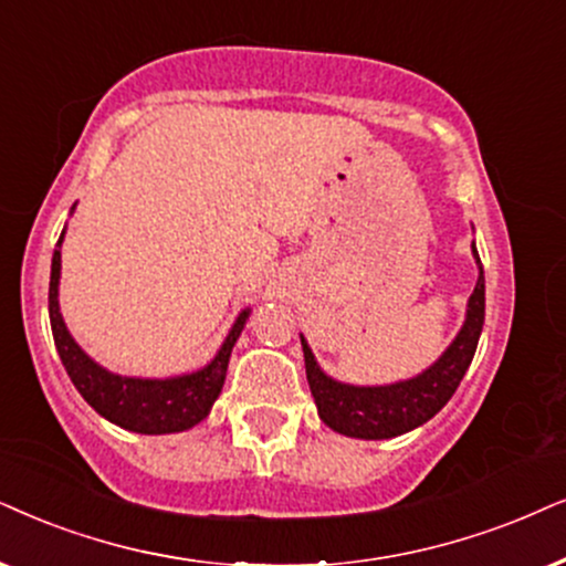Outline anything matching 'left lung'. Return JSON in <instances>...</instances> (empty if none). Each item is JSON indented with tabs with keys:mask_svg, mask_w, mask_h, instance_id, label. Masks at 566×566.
Instances as JSON below:
<instances>
[{
	"mask_svg": "<svg viewBox=\"0 0 566 566\" xmlns=\"http://www.w3.org/2000/svg\"><path fill=\"white\" fill-rule=\"evenodd\" d=\"M473 255L481 274H478V284L468 300V316H464L460 334L454 336L452 345L443 349V355L431 368L415 378L386 386H353L334 381L332 376H326L318 368L305 336H300L307 386H311V395L316 399L321 420L332 431L353 436V439H391V436L423 426L452 399L464 370L473 363L485 318V279L475 242Z\"/></svg>",
	"mask_w": 566,
	"mask_h": 566,
	"instance_id": "left-lung-1",
	"label": "left lung"
}]
</instances>
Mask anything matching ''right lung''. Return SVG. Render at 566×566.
I'll return each instance as SVG.
<instances>
[{
  "mask_svg": "<svg viewBox=\"0 0 566 566\" xmlns=\"http://www.w3.org/2000/svg\"><path fill=\"white\" fill-rule=\"evenodd\" d=\"M62 240L64 230L56 242L52 255V279H49V321H52V334L56 353L62 357V366L67 370L70 381L81 391V397L109 423L125 428V431L161 436L188 431L198 426L206 415L211 412L213 402L221 395V386L227 378V366L234 342L245 321L250 307L240 313L234 321L227 339L221 342L219 353L213 355L209 366L192 374L171 376V378H133L117 376L112 370L98 366L83 353L73 334L64 326L60 313V271H62Z\"/></svg>",
  "mask_w": 566,
  "mask_h": 566,
  "instance_id": "obj_1",
  "label": "right lung"
}]
</instances>
